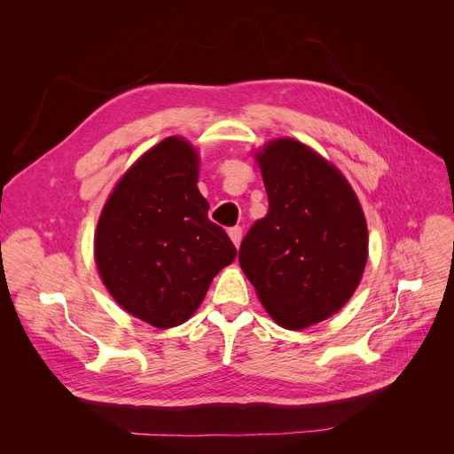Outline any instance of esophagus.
Listing matches in <instances>:
<instances>
[{
	"instance_id": "esophagus-1",
	"label": "esophagus",
	"mask_w": 454,
	"mask_h": 454,
	"mask_svg": "<svg viewBox=\"0 0 454 454\" xmlns=\"http://www.w3.org/2000/svg\"><path fill=\"white\" fill-rule=\"evenodd\" d=\"M228 235H230V239L233 241V245L239 247L241 239H243V228L241 226H233V228L228 230Z\"/></svg>"
}]
</instances>
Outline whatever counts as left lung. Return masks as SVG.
Here are the masks:
<instances>
[{
    "label": "left lung",
    "mask_w": 454,
    "mask_h": 454,
    "mask_svg": "<svg viewBox=\"0 0 454 454\" xmlns=\"http://www.w3.org/2000/svg\"><path fill=\"white\" fill-rule=\"evenodd\" d=\"M257 161L269 213L245 235L239 263L269 315L303 329L355 293L368 259L366 221L339 169L303 143L276 139Z\"/></svg>",
    "instance_id": "left-lung-1"
}]
</instances>
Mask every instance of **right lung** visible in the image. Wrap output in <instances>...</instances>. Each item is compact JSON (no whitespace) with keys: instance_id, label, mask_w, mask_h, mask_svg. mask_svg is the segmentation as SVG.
I'll return each mask as SVG.
<instances>
[{"instance_id":"add662e5","label":"right lung","mask_w":454,"mask_h":454,"mask_svg":"<svg viewBox=\"0 0 454 454\" xmlns=\"http://www.w3.org/2000/svg\"><path fill=\"white\" fill-rule=\"evenodd\" d=\"M197 182L195 149L167 137L119 180L95 231V261L108 293L154 327L184 324L237 255L228 233L207 219Z\"/></svg>"}]
</instances>
